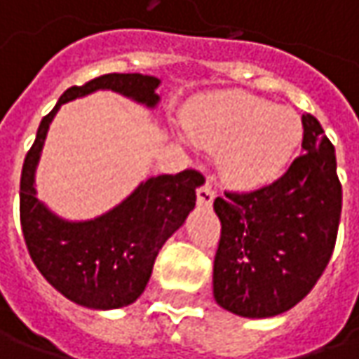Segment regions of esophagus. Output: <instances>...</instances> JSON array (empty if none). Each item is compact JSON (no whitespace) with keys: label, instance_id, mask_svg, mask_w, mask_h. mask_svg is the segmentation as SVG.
Returning <instances> with one entry per match:
<instances>
[{"label":"esophagus","instance_id":"1","mask_svg":"<svg viewBox=\"0 0 359 359\" xmlns=\"http://www.w3.org/2000/svg\"><path fill=\"white\" fill-rule=\"evenodd\" d=\"M214 198H215V191H214V187L210 186V184H203V186L198 187V203H200V205L210 208V205L214 203Z\"/></svg>","mask_w":359,"mask_h":359}]
</instances>
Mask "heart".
Returning a JSON list of instances; mask_svg holds the SVG:
<instances>
[{"label": "heart", "mask_w": 359, "mask_h": 359, "mask_svg": "<svg viewBox=\"0 0 359 359\" xmlns=\"http://www.w3.org/2000/svg\"><path fill=\"white\" fill-rule=\"evenodd\" d=\"M184 128L194 142L217 147L219 172L238 186H259L278 177L304 133L294 109L238 90L196 102L184 116Z\"/></svg>", "instance_id": "b5f03b06"}]
</instances>
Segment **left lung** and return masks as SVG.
<instances>
[{
  "instance_id": "obj_1",
  "label": "left lung",
  "mask_w": 359,
  "mask_h": 359,
  "mask_svg": "<svg viewBox=\"0 0 359 359\" xmlns=\"http://www.w3.org/2000/svg\"><path fill=\"white\" fill-rule=\"evenodd\" d=\"M304 156L269 186L215 198L222 238L214 297L241 318H271L311 292L332 257L341 214L336 149L304 114Z\"/></svg>"
}]
</instances>
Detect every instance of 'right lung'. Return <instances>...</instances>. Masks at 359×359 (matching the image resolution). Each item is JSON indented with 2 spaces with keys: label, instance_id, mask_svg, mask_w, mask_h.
I'll return each mask as SVG.
<instances>
[{
  "label": "right lung",
  "instance_id": "right-lung-1",
  "mask_svg": "<svg viewBox=\"0 0 359 359\" xmlns=\"http://www.w3.org/2000/svg\"><path fill=\"white\" fill-rule=\"evenodd\" d=\"M159 83L154 76L107 74L63 91L41 119L23 161L20 217L25 245L41 276L77 306L118 310L142 296L161 245L184 226L196 208V189L205 180L196 170L156 175L105 214L83 222L63 219L37 198L35 189V170L49 126L63 104L100 90L116 91L154 109L159 104Z\"/></svg>",
  "mask_w": 359,
  "mask_h": 359
}]
</instances>
